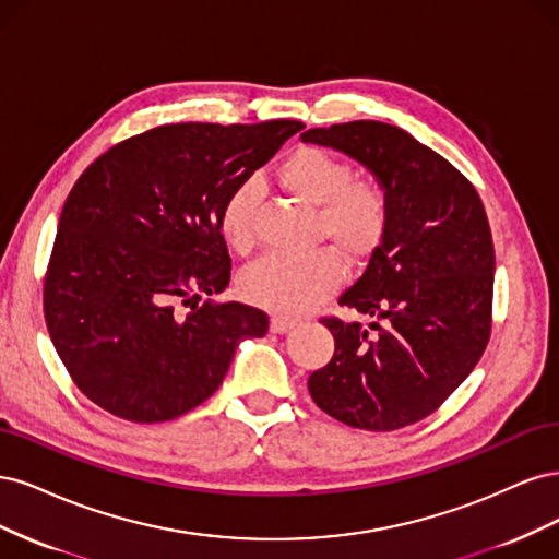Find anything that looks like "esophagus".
Masks as SVG:
<instances>
[{"label":"esophagus","mask_w":559,"mask_h":559,"mask_svg":"<svg viewBox=\"0 0 559 559\" xmlns=\"http://www.w3.org/2000/svg\"><path fill=\"white\" fill-rule=\"evenodd\" d=\"M295 325H297V322L290 320V318L274 316V318H272V325H269V330H272L274 334H285V332H290Z\"/></svg>","instance_id":"1"}]
</instances>
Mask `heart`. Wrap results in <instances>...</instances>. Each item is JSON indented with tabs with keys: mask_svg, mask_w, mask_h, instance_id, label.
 I'll use <instances>...</instances> for the list:
<instances>
[{
	"mask_svg": "<svg viewBox=\"0 0 559 559\" xmlns=\"http://www.w3.org/2000/svg\"><path fill=\"white\" fill-rule=\"evenodd\" d=\"M350 162L318 146H299L276 167L278 186L301 204L318 209L316 239L330 241L338 255L359 262L381 243L390 202L376 178H353ZM255 183H241L223 202L218 227L227 246L239 255L253 253L255 234ZM341 278L338 258L330 250L304 258L269 255L248 266L239 290L250 301L278 316H299L325 299Z\"/></svg>",
	"mask_w": 559,
	"mask_h": 559,
	"instance_id": "obj_1",
	"label": "heart"
}]
</instances>
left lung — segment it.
Returning a JSON list of instances; mask_svg holds the SVG:
<instances>
[{
	"label": "left lung",
	"mask_w": 559,
	"mask_h": 559,
	"mask_svg": "<svg viewBox=\"0 0 559 559\" xmlns=\"http://www.w3.org/2000/svg\"><path fill=\"white\" fill-rule=\"evenodd\" d=\"M301 141L357 159L390 202L365 274L338 297L373 322L322 318L334 355L309 376L311 397L357 429L418 423L460 388L490 338L495 246L480 197L445 157L388 122L316 128Z\"/></svg>",
	"instance_id": "8db88e82"
}]
</instances>
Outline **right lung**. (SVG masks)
Wrapping results in <instances>:
<instances>
[{
	"instance_id": "obj_1",
	"label": "right lung",
	"mask_w": 559,
	"mask_h": 559,
	"mask_svg": "<svg viewBox=\"0 0 559 559\" xmlns=\"http://www.w3.org/2000/svg\"><path fill=\"white\" fill-rule=\"evenodd\" d=\"M299 130V120L162 124L81 174L52 243L44 316L90 402L132 423L174 420L221 388L243 338L266 334L264 311L200 299L229 283L227 194Z\"/></svg>"
}]
</instances>
